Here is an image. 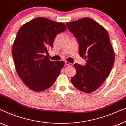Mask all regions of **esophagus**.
Returning <instances> with one entry per match:
<instances>
[{
	"label": "esophagus",
	"instance_id": "obj_1",
	"mask_svg": "<svg viewBox=\"0 0 126 126\" xmlns=\"http://www.w3.org/2000/svg\"><path fill=\"white\" fill-rule=\"evenodd\" d=\"M65 65H67V66H73V64H72V63H69V62H68V61H65Z\"/></svg>",
	"mask_w": 126,
	"mask_h": 126
}]
</instances>
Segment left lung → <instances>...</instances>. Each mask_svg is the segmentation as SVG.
<instances>
[{"label":"left lung","instance_id":"1","mask_svg":"<svg viewBox=\"0 0 126 126\" xmlns=\"http://www.w3.org/2000/svg\"><path fill=\"white\" fill-rule=\"evenodd\" d=\"M66 25L78 41L79 54L87 60L84 66L74 65L76 74L71 81L82 92H94L107 78L114 64L115 53L107 31L89 18L66 22Z\"/></svg>","mask_w":126,"mask_h":126}]
</instances>
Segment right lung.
<instances>
[{"label":"right lung","mask_w":126,"mask_h":126,"mask_svg":"<svg viewBox=\"0 0 126 126\" xmlns=\"http://www.w3.org/2000/svg\"><path fill=\"white\" fill-rule=\"evenodd\" d=\"M66 30L64 23L38 17L18 30L12 54L17 73L32 90L45 91L56 81L65 62L51 61L45 53L53 47L56 35Z\"/></svg>","instance_id":"add662e5"}]
</instances>
